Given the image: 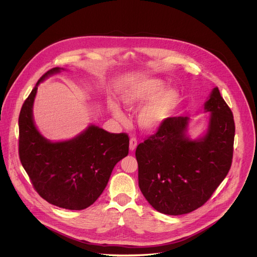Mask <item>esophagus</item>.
Returning a JSON list of instances; mask_svg holds the SVG:
<instances>
[{"mask_svg": "<svg viewBox=\"0 0 257 257\" xmlns=\"http://www.w3.org/2000/svg\"><path fill=\"white\" fill-rule=\"evenodd\" d=\"M138 147V141L136 139H131L130 140V150L131 151H134L136 148Z\"/></svg>", "mask_w": 257, "mask_h": 257, "instance_id": "34e87169", "label": "esophagus"}]
</instances>
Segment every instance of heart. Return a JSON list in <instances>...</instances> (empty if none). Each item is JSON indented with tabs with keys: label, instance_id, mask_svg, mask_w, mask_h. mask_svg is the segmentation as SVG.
<instances>
[{
	"label": "heart",
	"instance_id": "obj_1",
	"mask_svg": "<svg viewBox=\"0 0 257 257\" xmlns=\"http://www.w3.org/2000/svg\"><path fill=\"white\" fill-rule=\"evenodd\" d=\"M165 82L157 77H141L132 81L119 94V101L126 110H133L143 103L137 113V123L145 133L156 132L170 116L180 102L176 88H165ZM109 110L112 116L125 121L118 106L110 102Z\"/></svg>",
	"mask_w": 257,
	"mask_h": 257
}]
</instances>
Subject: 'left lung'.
Masks as SVG:
<instances>
[{
  "label": "left lung",
  "mask_w": 257,
  "mask_h": 257,
  "mask_svg": "<svg viewBox=\"0 0 257 257\" xmlns=\"http://www.w3.org/2000/svg\"><path fill=\"white\" fill-rule=\"evenodd\" d=\"M204 110L210 112L209 120L197 139L188 135L189 117L173 116L137 147L141 191L159 213L179 216L195 211L228 173L235 127L218 87L212 90Z\"/></svg>",
  "instance_id": "left-lung-1"
}]
</instances>
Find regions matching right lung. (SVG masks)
<instances>
[{
    "instance_id": "obj_1",
    "label": "right lung",
    "mask_w": 257,
    "mask_h": 257,
    "mask_svg": "<svg viewBox=\"0 0 257 257\" xmlns=\"http://www.w3.org/2000/svg\"><path fill=\"white\" fill-rule=\"evenodd\" d=\"M64 70L47 71L25 101L19 117V153L41 198L66 210H84L101 196L113 167L128 154L130 140L125 134H110L95 124L61 142H51L39 133L33 113L37 87Z\"/></svg>"
}]
</instances>
